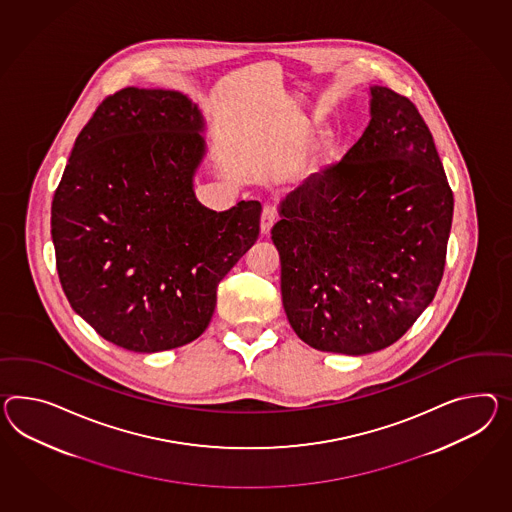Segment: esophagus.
I'll list each match as a JSON object with an SVG mask.
<instances>
[{
    "label": "esophagus",
    "instance_id": "obj_1",
    "mask_svg": "<svg viewBox=\"0 0 512 512\" xmlns=\"http://www.w3.org/2000/svg\"><path fill=\"white\" fill-rule=\"evenodd\" d=\"M275 222V207H272V205H264L262 207V214H261V233L262 235H268L270 233V229H272V225H274Z\"/></svg>",
    "mask_w": 512,
    "mask_h": 512
}]
</instances>
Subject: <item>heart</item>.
I'll list each match as a JSON object with an SVG mask.
<instances>
[{"label": "heart", "mask_w": 512, "mask_h": 512, "mask_svg": "<svg viewBox=\"0 0 512 512\" xmlns=\"http://www.w3.org/2000/svg\"><path fill=\"white\" fill-rule=\"evenodd\" d=\"M335 146H337L335 135L327 131V133H324L322 137L316 140V144L312 146L311 153L303 159L301 170H312L314 166H320V164L325 163L333 155Z\"/></svg>", "instance_id": "1"}]
</instances>
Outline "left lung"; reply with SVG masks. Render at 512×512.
I'll return each mask as SVG.
<instances>
[{"mask_svg": "<svg viewBox=\"0 0 512 512\" xmlns=\"http://www.w3.org/2000/svg\"><path fill=\"white\" fill-rule=\"evenodd\" d=\"M357 144L281 203L272 240L288 322L311 348L364 355L394 344L437 294L453 192L409 98L372 87Z\"/></svg>", "mask_w": 512, "mask_h": 512, "instance_id": "obj_1", "label": "left lung"}]
</instances>
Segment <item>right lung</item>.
<instances>
[{"label": "right lung", "instance_id": "obj_1", "mask_svg": "<svg viewBox=\"0 0 512 512\" xmlns=\"http://www.w3.org/2000/svg\"><path fill=\"white\" fill-rule=\"evenodd\" d=\"M196 103L127 87L75 138L51 203L64 294L100 337L155 353L196 340L216 288L261 231V203L203 207L192 177L205 153Z\"/></svg>", "mask_w": 512, "mask_h": 512}]
</instances>
